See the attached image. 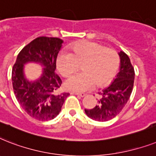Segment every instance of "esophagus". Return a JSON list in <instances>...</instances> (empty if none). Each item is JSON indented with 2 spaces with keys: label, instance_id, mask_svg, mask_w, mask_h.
Listing matches in <instances>:
<instances>
[{
  "label": "esophagus",
  "instance_id": "obj_1",
  "mask_svg": "<svg viewBox=\"0 0 156 156\" xmlns=\"http://www.w3.org/2000/svg\"><path fill=\"white\" fill-rule=\"evenodd\" d=\"M72 94H75V95H77L79 96V97H80V98H84V97H85L86 94L84 93H72Z\"/></svg>",
  "mask_w": 156,
  "mask_h": 156
}]
</instances>
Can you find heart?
I'll return each instance as SVG.
<instances>
[{"label": "heart", "instance_id": "1", "mask_svg": "<svg viewBox=\"0 0 156 156\" xmlns=\"http://www.w3.org/2000/svg\"><path fill=\"white\" fill-rule=\"evenodd\" d=\"M71 53L61 51L56 65L62 76L68 77L76 72L81 65L82 73L74 75L64 83L67 89L84 92L98 87L106 86L118 72L120 59L118 53L101 43L80 41L70 47Z\"/></svg>", "mask_w": 156, "mask_h": 156}]
</instances>
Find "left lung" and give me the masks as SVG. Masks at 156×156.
Wrapping results in <instances>:
<instances>
[{"mask_svg":"<svg viewBox=\"0 0 156 156\" xmlns=\"http://www.w3.org/2000/svg\"><path fill=\"white\" fill-rule=\"evenodd\" d=\"M120 57V69L112 84L98 93L100 99L93 109H84L88 118L98 122H107L115 118L125 107L131 95L134 70L130 59L123 51Z\"/></svg>","mask_w":156,"mask_h":156,"instance_id":"8db88e82","label":"left lung"}]
</instances>
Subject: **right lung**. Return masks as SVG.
Masks as SVG:
<instances>
[{
	"instance_id": "obj_1",
	"label": "right lung",
	"mask_w": 156,
	"mask_h": 156,
	"mask_svg": "<svg viewBox=\"0 0 156 156\" xmlns=\"http://www.w3.org/2000/svg\"><path fill=\"white\" fill-rule=\"evenodd\" d=\"M63 40L58 38L38 37L19 52L12 70V83L15 97L27 114L38 121L55 118L69 95L58 93L62 84L55 72L56 58ZM37 62L43 66V73L38 80L30 82L24 76V66Z\"/></svg>"
}]
</instances>
